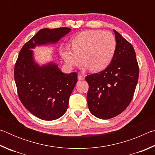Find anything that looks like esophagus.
Returning a JSON list of instances; mask_svg holds the SVG:
<instances>
[{"label":"esophagus","mask_w":155,"mask_h":155,"mask_svg":"<svg viewBox=\"0 0 155 155\" xmlns=\"http://www.w3.org/2000/svg\"><path fill=\"white\" fill-rule=\"evenodd\" d=\"M84 78H85V77H83V75H78V80H80V81H81V80H84Z\"/></svg>","instance_id":"obj_1"}]
</instances>
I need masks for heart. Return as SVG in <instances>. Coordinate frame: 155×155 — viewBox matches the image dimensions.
I'll return each instance as SVG.
<instances>
[{"label":"heart","mask_w":155,"mask_h":155,"mask_svg":"<svg viewBox=\"0 0 155 155\" xmlns=\"http://www.w3.org/2000/svg\"><path fill=\"white\" fill-rule=\"evenodd\" d=\"M116 50V40L109 31H85L72 40V48H63L61 55L68 67L73 68L81 61L84 69L93 72L103 70L111 64Z\"/></svg>","instance_id":"heart-1"}]
</instances>
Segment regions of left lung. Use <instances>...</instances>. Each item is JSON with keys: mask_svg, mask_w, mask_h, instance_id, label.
Wrapping results in <instances>:
<instances>
[{"mask_svg": "<svg viewBox=\"0 0 155 155\" xmlns=\"http://www.w3.org/2000/svg\"><path fill=\"white\" fill-rule=\"evenodd\" d=\"M116 50L111 64L103 71L88 75L87 104L91 114L100 119L117 116L132 101L139 77L133 46L114 30Z\"/></svg>", "mask_w": 155, "mask_h": 155, "instance_id": "8db88e82", "label": "left lung"}]
</instances>
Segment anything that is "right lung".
Segmentation results:
<instances>
[{
    "label": "right lung",
    "mask_w": 155,
    "mask_h": 155,
    "mask_svg": "<svg viewBox=\"0 0 155 155\" xmlns=\"http://www.w3.org/2000/svg\"><path fill=\"white\" fill-rule=\"evenodd\" d=\"M71 30L68 27L40 30L22 46L15 63L14 79L21 103L41 120H57L66 112L77 75L64 73L53 61L40 65L32 49L56 44Z\"/></svg>",
    "instance_id": "add662e5"
}]
</instances>
